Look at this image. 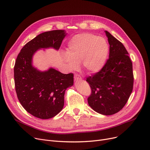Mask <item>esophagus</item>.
<instances>
[{
	"label": "esophagus",
	"instance_id": "34e87169",
	"mask_svg": "<svg viewBox=\"0 0 150 150\" xmlns=\"http://www.w3.org/2000/svg\"><path fill=\"white\" fill-rule=\"evenodd\" d=\"M74 80L75 81L76 80H81V76L78 75V74H75L74 75Z\"/></svg>",
	"mask_w": 150,
	"mask_h": 150
}]
</instances>
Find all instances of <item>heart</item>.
Returning a JSON list of instances; mask_svg holds the SVG:
<instances>
[{"mask_svg": "<svg viewBox=\"0 0 150 150\" xmlns=\"http://www.w3.org/2000/svg\"><path fill=\"white\" fill-rule=\"evenodd\" d=\"M109 53V46L104 38L91 33H82L70 41L67 53L64 57L69 67L75 69L81 63L88 73H96L104 66Z\"/></svg>", "mask_w": 150, "mask_h": 150, "instance_id": "obj_1", "label": "heart"}]
</instances>
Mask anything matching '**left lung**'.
<instances>
[{"instance_id": "1", "label": "left lung", "mask_w": 150, "mask_h": 150, "mask_svg": "<svg viewBox=\"0 0 150 150\" xmlns=\"http://www.w3.org/2000/svg\"><path fill=\"white\" fill-rule=\"evenodd\" d=\"M109 44V58L99 72L86 77L91 88L89 105L97 112L113 115L125 106L132 91V63L123 44L105 31Z\"/></svg>"}]
</instances>
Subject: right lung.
<instances>
[{"label":"right lung","instance_id":"1","mask_svg":"<svg viewBox=\"0 0 150 150\" xmlns=\"http://www.w3.org/2000/svg\"><path fill=\"white\" fill-rule=\"evenodd\" d=\"M66 33L64 30L46 31L22 47L14 67L15 90L26 111L41 119L57 115L64 104V94L74 84V74H62L54 69L39 72L31 65L33 54L41 48L58 50Z\"/></svg>","mask_w":150,"mask_h":150}]
</instances>
